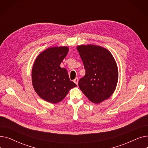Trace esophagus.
I'll return each instance as SVG.
<instances>
[{
  "label": "esophagus",
  "mask_w": 148,
  "mask_h": 148,
  "mask_svg": "<svg viewBox=\"0 0 148 148\" xmlns=\"http://www.w3.org/2000/svg\"><path fill=\"white\" fill-rule=\"evenodd\" d=\"M74 82L77 85H78V83H79V79H78V77H76V78L74 80Z\"/></svg>",
  "instance_id": "34e87169"
}]
</instances>
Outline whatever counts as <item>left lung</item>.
I'll return each mask as SVG.
<instances>
[{
    "label": "left lung",
    "mask_w": 148,
    "mask_h": 148,
    "mask_svg": "<svg viewBox=\"0 0 148 148\" xmlns=\"http://www.w3.org/2000/svg\"><path fill=\"white\" fill-rule=\"evenodd\" d=\"M86 71L79 82L83 94L91 102L100 103L114 92L118 80V69L111 53L102 47L82 45L77 48Z\"/></svg>",
    "instance_id": "1"
}]
</instances>
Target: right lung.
<instances>
[{"label": "right lung", "mask_w": 148, "mask_h": 148, "mask_svg": "<svg viewBox=\"0 0 148 148\" xmlns=\"http://www.w3.org/2000/svg\"><path fill=\"white\" fill-rule=\"evenodd\" d=\"M67 47L47 49L36 58L32 71V80L36 94L46 101L56 104L77 85L70 81L67 70L60 66L68 52Z\"/></svg>", "instance_id": "1"}]
</instances>
